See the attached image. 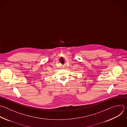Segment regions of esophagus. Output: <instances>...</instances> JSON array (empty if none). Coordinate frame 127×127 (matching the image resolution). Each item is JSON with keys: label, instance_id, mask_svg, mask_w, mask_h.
<instances>
[{"label": "esophagus", "instance_id": "34e87169", "mask_svg": "<svg viewBox=\"0 0 127 127\" xmlns=\"http://www.w3.org/2000/svg\"><path fill=\"white\" fill-rule=\"evenodd\" d=\"M62 68H64V66H63V67H62Z\"/></svg>", "mask_w": 127, "mask_h": 127}]
</instances>
